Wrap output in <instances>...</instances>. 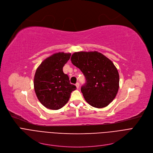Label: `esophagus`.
Wrapping results in <instances>:
<instances>
[{"label":"esophagus","mask_w":153,"mask_h":153,"mask_svg":"<svg viewBox=\"0 0 153 153\" xmlns=\"http://www.w3.org/2000/svg\"><path fill=\"white\" fill-rule=\"evenodd\" d=\"M76 87H77V89H79V83L77 82V83L76 84Z\"/></svg>","instance_id":"obj_1"}]
</instances>
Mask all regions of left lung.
<instances>
[{"instance_id": "8db88e82", "label": "left lung", "mask_w": 153, "mask_h": 153, "mask_svg": "<svg viewBox=\"0 0 153 153\" xmlns=\"http://www.w3.org/2000/svg\"><path fill=\"white\" fill-rule=\"evenodd\" d=\"M71 60L85 77L81 90L86 102L95 108L109 105L117 94L120 81L112 61L97 51L76 52Z\"/></svg>"}]
</instances>
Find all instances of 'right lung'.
Returning a JSON list of instances; mask_svg holds the SVG:
<instances>
[{"instance_id": "right-lung-1", "label": "right lung", "mask_w": 153, "mask_h": 153, "mask_svg": "<svg viewBox=\"0 0 153 153\" xmlns=\"http://www.w3.org/2000/svg\"><path fill=\"white\" fill-rule=\"evenodd\" d=\"M71 55L63 52L55 53L45 59L36 71L35 91L38 99L46 108H61L68 102L71 92L76 89L62 71Z\"/></svg>"}]
</instances>
